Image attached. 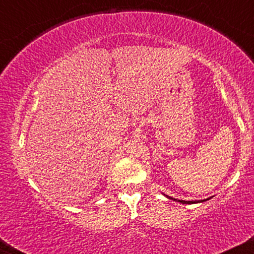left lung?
<instances>
[{"label":"left lung","mask_w":254,"mask_h":254,"mask_svg":"<svg viewBox=\"0 0 254 254\" xmlns=\"http://www.w3.org/2000/svg\"><path fill=\"white\" fill-rule=\"evenodd\" d=\"M171 199H173V198H171ZM174 200H176V199H174ZM178 202H180V203H183V204H190V203H197V202H192V200H191V202H190V200H189V202H188V200H178ZM198 202H199V200H198ZM200 202H203V200H200Z\"/></svg>","instance_id":"obj_1"}]
</instances>
